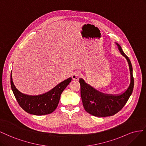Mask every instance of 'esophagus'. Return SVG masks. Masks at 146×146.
I'll use <instances>...</instances> for the list:
<instances>
[{"mask_svg": "<svg viewBox=\"0 0 146 146\" xmlns=\"http://www.w3.org/2000/svg\"><path fill=\"white\" fill-rule=\"evenodd\" d=\"M80 73L78 72H75L72 75V79L74 81H78L79 79L80 78Z\"/></svg>", "mask_w": 146, "mask_h": 146, "instance_id": "1", "label": "esophagus"}]
</instances>
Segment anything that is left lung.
I'll use <instances>...</instances> for the list:
<instances>
[{
  "label": "left lung",
  "mask_w": 146,
  "mask_h": 146,
  "mask_svg": "<svg viewBox=\"0 0 146 146\" xmlns=\"http://www.w3.org/2000/svg\"><path fill=\"white\" fill-rule=\"evenodd\" d=\"M115 43L122 55L127 59L130 68L131 81L125 92L118 95L103 94L87 84L82 79H80L83 106L89 114L97 117H108L117 113L127 102L134 87V78L133 76V68L130 60L123 52L121 46L118 43Z\"/></svg>",
  "instance_id": "obj_1"
}]
</instances>
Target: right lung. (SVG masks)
Returning a JSON list of instances; mask_svg holds the SVG:
<instances>
[{
  "instance_id": "add662e5",
  "label": "right lung",
  "mask_w": 146,
  "mask_h": 146,
  "mask_svg": "<svg viewBox=\"0 0 146 146\" xmlns=\"http://www.w3.org/2000/svg\"><path fill=\"white\" fill-rule=\"evenodd\" d=\"M72 81L69 78L48 92L39 95H28L19 92L15 86L11 73V87L19 106L28 113L42 115L51 114L57 108L61 94Z\"/></svg>"
}]
</instances>
